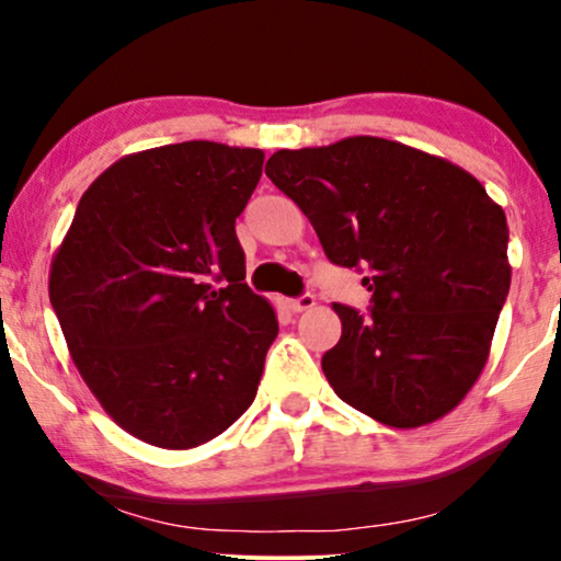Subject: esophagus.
<instances>
[{"label":"esophagus","instance_id":"34e87169","mask_svg":"<svg viewBox=\"0 0 561 561\" xmlns=\"http://www.w3.org/2000/svg\"><path fill=\"white\" fill-rule=\"evenodd\" d=\"M313 306H317V298H313L311 294H304V296L294 298V301H288V309H290V311H296V313H301V311H311Z\"/></svg>","mask_w":561,"mask_h":561}]
</instances>
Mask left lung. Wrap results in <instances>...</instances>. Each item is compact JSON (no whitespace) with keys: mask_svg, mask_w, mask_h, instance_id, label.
<instances>
[{"mask_svg":"<svg viewBox=\"0 0 561 561\" xmlns=\"http://www.w3.org/2000/svg\"><path fill=\"white\" fill-rule=\"evenodd\" d=\"M265 173L334 265L370 271L367 317L334 304L342 340L321 357L334 393L393 428L455 411L488 363L511 288L501 206L465 168L370 135L278 150Z\"/></svg>","mask_w":561,"mask_h":561,"instance_id":"8db88e82","label":"left lung"}]
</instances>
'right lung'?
Returning <instances> with one entry per match:
<instances>
[{"label": "right lung", "instance_id": "add662e5", "mask_svg": "<svg viewBox=\"0 0 561 561\" xmlns=\"http://www.w3.org/2000/svg\"><path fill=\"white\" fill-rule=\"evenodd\" d=\"M263 160L209 140L129 152L83 191L53 255L76 370L152 447L211 442L255 401L278 317L244 283L234 219Z\"/></svg>", "mask_w": 561, "mask_h": 561}]
</instances>
